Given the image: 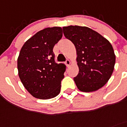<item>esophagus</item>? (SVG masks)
Here are the masks:
<instances>
[{
	"label": "esophagus",
	"mask_w": 127,
	"mask_h": 127,
	"mask_svg": "<svg viewBox=\"0 0 127 127\" xmlns=\"http://www.w3.org/2000/svg\"><path fill=\"white\" fill-rule=\"evenodd\" d=\"M65 63H66V66L68 67L69 66V64H70V61L69 60H66V61H65Z\"/></svg>",
	"instance_id": "1"
}]
</instances>
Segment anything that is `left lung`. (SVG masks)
I'll return each instance as SVG.
<instances>
[{"mask_svg":"<svg viewBox=\"0 0 127 127\" xmlns=\"http://www.w3.org/2000/svg\"><path fill=\"white\" fill-rule=\"evenodd\" d=\"M63 33L76 49L79 73L74 78L78 88L83 92L98 90L110 78L114 69L115 55L110 42L87 27H63Z\"/></svg>","mask_w":127,"mask_h":127,"instance_id":"1","label":"left lung"}]
</instances>
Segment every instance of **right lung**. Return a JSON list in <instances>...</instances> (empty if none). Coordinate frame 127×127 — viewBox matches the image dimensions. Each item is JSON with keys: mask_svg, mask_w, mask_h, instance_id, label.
Masks as SVG:
<instances>
[{"mask_svg": "<svg viewBox=\"0 0 127 127\" xmlns=\"http://www.w3.org/2000/svg\"><path fill=\"white\" fill-rule=\"evenodd\" d=\"M62 36L61 28H46L29 39L21 48L17 59L19 76L35 98L51 99L60 93L66 66L55 62L53 47Z\"/></svg>", "mask_w": 127, "mask_h": 127, "instance_id": "obj_1", "label": "right lung"}]
</instances>
